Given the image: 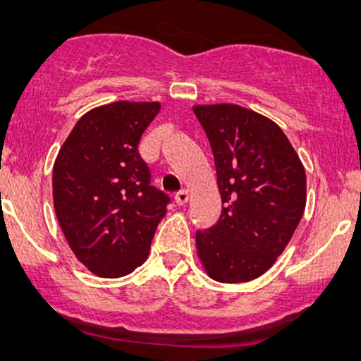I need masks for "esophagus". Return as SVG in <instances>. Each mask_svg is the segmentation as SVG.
I'll use <instances>...</instances> for the list:
<instances>
[{"mask_svg": "<svg viewBox=\"0 0 361 361\" xmlns=\"http://www.w3.org/2000/svg\"><path fill=\"white\" fill-rule=\"evenodd\" d=\"M189 197H190L189 192L180 190V192H177V194H176L174 200H176L177 205H184V204H187V202H189Z\"/></svg>", "mask_w": 361, "mask_h": 361, "instance_id": "esophagus-1", "label": "esophagus"}]
</instances>
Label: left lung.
Returning a JSON list of instances; mask_svg holds the SVG:
<instances>
[{"mask_svg":"<svg viewBox=\"0 0 361 361\" xmlns=\"http://www.w3.org/2000/svg\"><path fill=\"white\" fill-rule=\"evenodd\" d=\"M215 157L224 210L195 245L205 273L219 283L264 274L293 238L307 200L298 152L273 120L235 103L195 105Z\"/></svg>","mask_w":361,"mask_h":361,"instance_id":"obj_1","label":"left lung"}]
</instances>
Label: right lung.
<instances>
[{"label": "right lung", "mask_w": 361, "mask_h": 361, "mask_svg": "<svg viewBox=\"0 0 361 361\" xmlns=\"http://www.w3.org/2000/svg\"><path fill=\"white\" fill-rule=\"evenodd\" d=\"M159 102L120 100L87 111L54 162L59 225L77 259L100 278H121L145 263L169 197L149 185L137 151Z\"/></svg>", "instance_id": "right-lung-1"}]
</instances>
